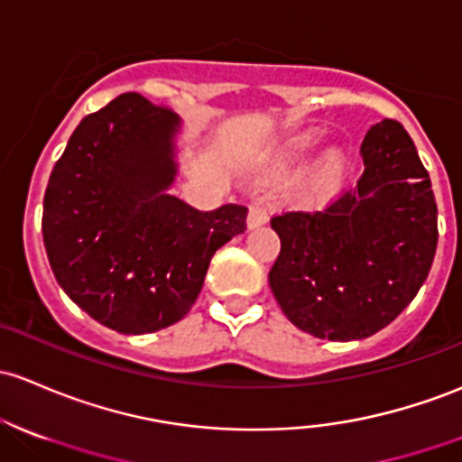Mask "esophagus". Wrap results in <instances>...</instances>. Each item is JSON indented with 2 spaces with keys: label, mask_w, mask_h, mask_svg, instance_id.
<instances>
[{
  "label": "esophagus",
  "mask_w": 462,
  "mask_h": 462,
  "mask_svg": "<svg viewBox=\"0 0 462 462\" xmlns=\"http://www.w3.org/2000/svg\"><path fill=\"white\" fill-rule=\"evenodd\" d=\"M266 220H269V209H266L264 200H262V198H257L249 209V226L253 229V226L264 225Z\"/></svg>",
  "instance_id": "34e87169"
}]
</instances>
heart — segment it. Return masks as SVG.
Masks as SVG:
<instances>
[{
    "mask_svg": "<svg viewBox=\"0 0 462 462\" xmlns=\"http://www.w3.org/2000/svg\"><path fill=\"white\" fill-rule=\"evenodd\" d=\"M321 136H324V132H321V130H310V132L301 134V136L295 141V147H297V150H310V147H315L317 143L321 141ZM337 165H339V153H330L328 170L332 171Z\"/></svg>",
    "mask_w": 462,
    "mask_h": 462,
    "instance_id": "b5f03b06",
    "label": "heart"
}]
</instances>
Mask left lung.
<instances>
[{
    "mask_svg": "<svg viewBox=\"0 0 462 462\" xmlns=\"http://www.w3.org/2000/svg\"><path fill=\"white\" fill-rule=\"evenodd\" d=\"M355 189L317 211L271 217L282 249L269 271L292 324L330 341L385 328L428 280L439 242L430 173L399 121L372 125Z\"/></svg>",
    "mask_w": 462,
    "mask_h": 462,
    "instance_id": "1",
    "label": "left lung"
}]
</instances>
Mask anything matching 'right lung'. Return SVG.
<instances>
[{
  "label": "right lung",
  "instance_id": "1",
  "mask_svg": "<svg viewBox=\"0 0 462 462\" xmlns=\"http://www.w3.org/2000/svg\"><path fill=\"white\" fill-rule=\"evenodd\" d=\"M178 116L127 92L88 114L43 196V246L59 286L107 328L176 324L213 253L246 229V207L198 211L171 196Z\"/></svg>",
  "mask_w": 462,
  "mask_h": 462
}]
</instances>
